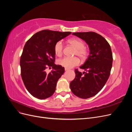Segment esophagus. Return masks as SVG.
<instances>
[{"mask_svg": "<svg viewBox=\"0 0 132 132\" xmlns=\"http://www.w3.org/2000/svg\"><path fill=\"white\" fill-rule=\"evenodd\" d=\"M68 70H69V69H68V68H65V71H68Z\"/></svg>", "mask_w": 132, "mask_h": 132, "instance_id": "1", "label": "esophagus"}]
</instances>
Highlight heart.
Masks as SVG:
<instances>
[{"instance_id": "1", "label": "heart", "mask_w": 132, "mask_h": 132, "mask_svg": "<svg viewBox=\"0 0 132 132\" xmlns=\"http://www.w3.org/2000/svg\"><path fill=\"white\" fill-rule=\"evenodd\" d=\"M70 45L75 48L74 52V55H77L81 59H85L87 55V50L85 47V43L80 39L73 38L68 41ZM63 51V44L62 41H59L55 43L54 46V52L57 56H61ZM57 63L65 68H71L77 66L80 64V59L77 57H64L59 59Z\"/></svg>"}]
</instances>
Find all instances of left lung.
Segmentation results:
<instances>
[{
    "label": "left lung",
    "mask_w": 132,
    "mask_h": 132,
    "mask_svg": "<svg viewBox=\"0 0 132 132\" xmlns=\"http://www.w3.org/2000/svg\"><path fill=\"white\" fill-rule=\"evenodd\" d=\"M73 35L84 40L89 45L90 54L80 68L75 70V78L70 82L72 93L81 98L96 95L105 85L112 66L113 57L110 45L101 35L94 32H74Z\"/></svg>",
    "instance_id": "left-lung-1"
}]
</instances>
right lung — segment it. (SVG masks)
Here are the masks:
<instances>
[{
    "label": "right lung",
    "mask_w": 132,
    "mask_h": 132,
    "mask_svg": "<svg viewBox=\"0 0 132 132\" xmlns=\"http://www.w3.org/2000/svg\"><path fill=\"white\" fill-rule=\"evenodd\" d=\"M70 32L43 30L34 34L23 47L20 64L21 75L27 91L34 97L45 99L52 95L64 68L54 64V46ZM52 67L48 74L45 70Z\"/></svg>",
    "instance_id": "obj_1"
}]
</instances>
